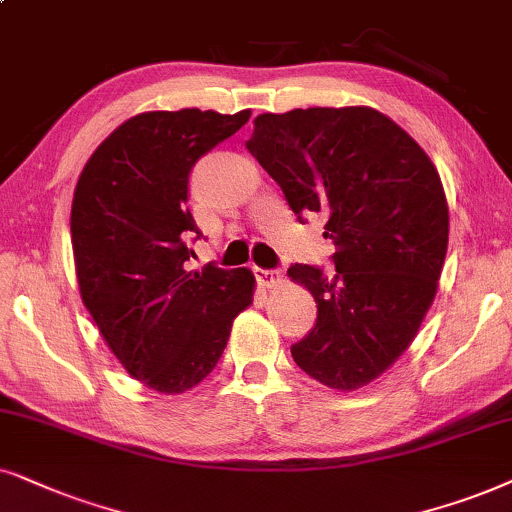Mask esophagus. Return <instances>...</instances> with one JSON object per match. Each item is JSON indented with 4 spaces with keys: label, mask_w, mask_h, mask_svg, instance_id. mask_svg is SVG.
Wrapping results in <instances>:
<instances>
[{
    "label": "esophagus",
    "mask_w": 512,
    "mask_h": 512,
    "mask_svg": "<svg viewBox=\"0 0 512 512\" xmlns=\"http://www.w3.org/2000/svg\"><path fill=\"white\" fill-rule=\"evenodd\" d=\"M252 271H255L257 283H260L262 288H276V285L283 281V271L281 269H260V267H255Z\"/></svg>",
    "instance_id": "obj_1"
}]
</instances>
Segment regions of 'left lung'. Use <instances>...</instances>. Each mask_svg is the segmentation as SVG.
<instances>
[{
  "label": "left lung",
  "mask_w": 512,
  "mask_h": 512,
  "mask_svg": "<svg viewBox=\"0 0 512 512\" xmlns=\"http://www.w3.org/2000/svg\"><path fill=\"white\" fill-rule=\"evenodd\" d=\"M248 152L304 215L325 217L335 274L292 264L316 299V325L292 358L320 384L353 391L412 344L445 264L449 213L424 149L372 107L260 114Z\"/></svg>",
  "instance_id": "left-lung-1"
}]
</instances>
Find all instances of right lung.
Instances as JSON below:
<instances>
[{
    "label": "right lung",
    "mask_w": 512,
    "mask_h": 512,
    "mask_svg": "<svg viewBox=\"0 0 512 512\" xmlns=\"http://www.w3.org/2000/svg\"><path fill=\"white\" fill-rule=\"evenodd\" d=\"M248 119V109L138 114L95 149L74 189L81 299L126 372L159 393L206 379L252 302L248 269H185L187 241L203 236L187 208L189 173Z\"/></svg>",
    "instance_id": "obj_1"
}]
</instances>
